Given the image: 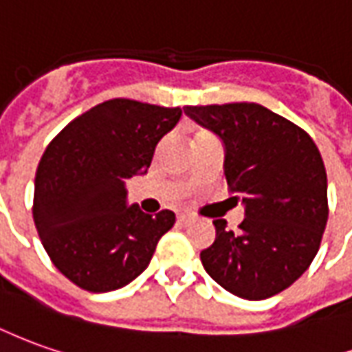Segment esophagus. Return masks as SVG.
<instances>
[{"mask_svg":"<svg viewBox=\"0 0 352 352\" xmlns=\"http://www.w3.org/2000/svg\"><path fill=\"white\" fill-rule=\"evenodd\" d=\"M190 219H192V217L186 216V214H181V216H177V221H179L181 226H186V223H190Z\"/></svg>","mask_w":352,"mask_h":352,"instance_id":"esophagus-1","label":"esophagus"}]
</instances>
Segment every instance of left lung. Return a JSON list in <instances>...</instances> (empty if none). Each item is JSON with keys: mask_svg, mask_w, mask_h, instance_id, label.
<instances>
[{"mask_svg": "<svg viewBox=\"0 0 352 352\" xmlns=\"http://www.w3.org/2000/svg\"><path fill=\"white\" fill-rule=\"evenodd\" d=\"M226 146V179L245 204L233 233L216 219L202 266L226 291L262 300L291 287L312 264L327 223L324 160L307 131L252 102L185 106Z\"/></svg>", "mask_w": 352, "mask_h": 352, "instance_id": "obj_1", "label": "left lung"}]
</instances>
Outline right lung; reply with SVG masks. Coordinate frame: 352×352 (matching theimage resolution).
Returning <instances> with one entry per match:
<instances>
[{
    "label": "right lung",
    "mask_w": 352,
    "mask_h": 352,
    "mask_svg": "<svg viewBox=\"0 0 352 352\" xmlns=\"http://www.w3.org/2000/svg\"><path fill=\"white\" fill-rule=\"evenodd\" d=\"M181 107L116 98L73 119L47 144L34 179L32 216L54 266L76 287L107 293L131 283L175 223L126 206L125 179L144 173Z\"/></svg>",
    "instance_id": "add662e5"
}]
</instances>
